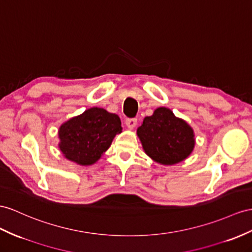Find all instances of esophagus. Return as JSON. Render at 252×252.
Instances as JSON below:
<instances>
[{
    "instance_id": "obj_1",
    "label": "esophagus",
    "mask_w": 252,
    "mask_h": 252,
    "mask_svg": "<svg viewBox=\"0 0 252 252\" xmlns=\"http://www.w3.org/2000/svg\"><path fill=\"white\" fill-rule=\"evenodd\" d=\"M126 125L128 128H134L137 125V119L136 118H127L126 120Z\"/></svg>"
}]
</instances>
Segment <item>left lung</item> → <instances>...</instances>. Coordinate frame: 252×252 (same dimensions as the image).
<instances>
[{
    "label": "left lung",
    "instance_id": "1",
    "mask_svg": "<svg viewBox=\"0 0 252 252\" xmlns=\"http://www.w3.org/2000/svg\"><path fill=\"white\" fill-rule=\"evenodd\" d=\"M137 135L148 157L162 165L182 162L195 147L193 130L169 108L158 107L146 117Z\"/></svg>",
    "mask_w": 252,
    "mask_h": 252
}]
</instances>
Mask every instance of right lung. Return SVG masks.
<instances>
[{"mask_svg": "<svg viewBox=\"0 0 252 252\" xmlns=\"http://www.w3.org/2000/svg\"><path fill=\"white\" fill-rule=\"evenodd\" d=\"M121 130L118 115L92 107L61 126L59 147L67 159L89 166L102 157Z\"/></svg>", "mask_w": 252, "mask_h": 252, "instance_id": "obj_1", "label": "right lung"}]
</instances>
